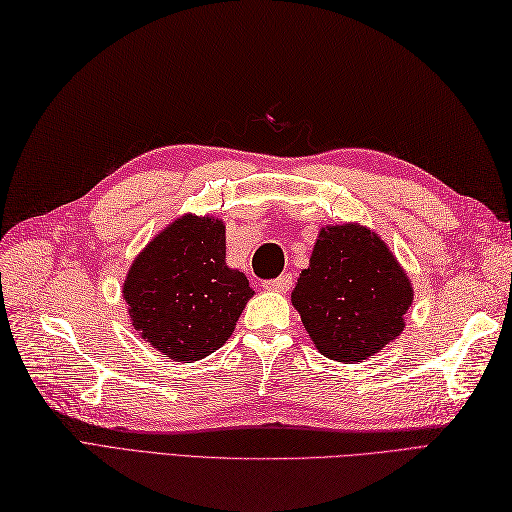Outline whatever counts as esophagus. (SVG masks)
<instances>
[{
	"label": "esophagus",
	"mask_w": 512,
	"mask_h": 512,
	"mask_svg": "<svg viewBox=\"0 0 512 512\" xmlns=\"http://www.w3.org/2000/svg\"><path fill=\"white\" fill-rule=\"evenodd\" d=\"M264 287H266V290H270V292H287L292 287V274L285 272V274H281V277H277V279L266 281Z\"/></svg>",
	"instance_id": "esophagus-1"
}]
</instances>
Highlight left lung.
Wrapping results in <instances>:
<instances>
[{
  "mask_svg": "<svg viewBox=\"0 0 512 512\" xmlns=\"http://www.w3.org/2000/svg\"><path fill=\"white\" fill-rule=\"evenodd\" d=\"M413 303L409 274L387 242L361 222L324 225L292 305L326 359L359 363L391 344Z\"/></svg>",
  "mask_w": 512,
  "mask_h": 512,
  "instance_id": "1",
  "label": "left lung"
}]
</instances>
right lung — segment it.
<instances>
[{"label":"right lung","instance_id":"1","mask_svg":"<svg viewBox=\"0 0 512 512\" xmlns=\"http://www.w3.org/2000/svg\"><path fill=\"white\" fill-rule=\"evenodd\" d=\"M216 216L183 214L136 255L123 283L131 326L168 359L194 363L231 337L253 290L227 266V231Z\"/></svg>","mask_w":512,"mask_h":512}]
</instances>
